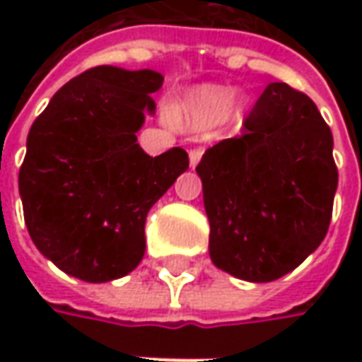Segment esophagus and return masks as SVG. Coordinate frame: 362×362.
Segmentation results:
<instances>
[{
  "label": "esophagus",
  "instance_id": "34e87169",
  "mask_svg": "<svg viewBox=\"0 0 362 362\" xmlns=\"http://www.w3.org/2000/svg\"><path fill=\"white\" fill-rule=\"evenodd\" d=\"M203 157V148H191L189 151V163H191V167H197V163L202 160Z\"/></svg>",
  "mask_w": 362,
  "mask_h": 362
}]
</instances>
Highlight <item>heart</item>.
<instances>
[{
    "instance_id": "obj_1",
    "label": "heart",
    "mask_w": 362,
    "mask_h": 362,
    "mask_svg": "<svg viewBox=\"0 0 362 362\" xmlns=\"http://www.w3.org/2000/svg\"><path fill=\"white\" fill-rule=\"evenodd\" d=\"M231 103H233V92L230 88L202 86L185 98L179 115L197 127H211L226 117Z\"/></svg>"
}]
</instances>
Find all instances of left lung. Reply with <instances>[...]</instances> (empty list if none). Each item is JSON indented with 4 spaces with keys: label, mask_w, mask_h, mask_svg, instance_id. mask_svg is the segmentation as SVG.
<instances>
[{
    "label": "left lung",
    "mask_w": 362,
    "mask_h": 362,
    "mask_svg": "<svg viewBox=\"0 0 362 362\" xmlns=\"http://www.w3.org/2000/svg\"><path fill=\"white\" fill-rule=\"evenodd\" d=\"M195 171L219 270L272 282L325 240L339 171L332 132L304 92L268 84L242 134L207 148Z\"/></svg>",
    "instance_id": "obj_1"
}]
</instances>
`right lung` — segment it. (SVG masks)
I'll return each instance as SVG.
<instances>
[{"instance_id": "1", "label": "right lung", "mask_w": 362, "mask_h": 362, "mask_svg": "<svg viewBox=\"0 0 362 362\" xmlns=\"http://www.w3.org/2000/svg\"><path fill=\"white\" fill-rule=\"evenodd\" d=\"M160 86L155 70L96 66L64 84L30 129L23 219L35 247L68 276L100 284L134 270L148 209L189 169L181 146L148 157L136 143Z\"/></svg>"}]
</instances>
